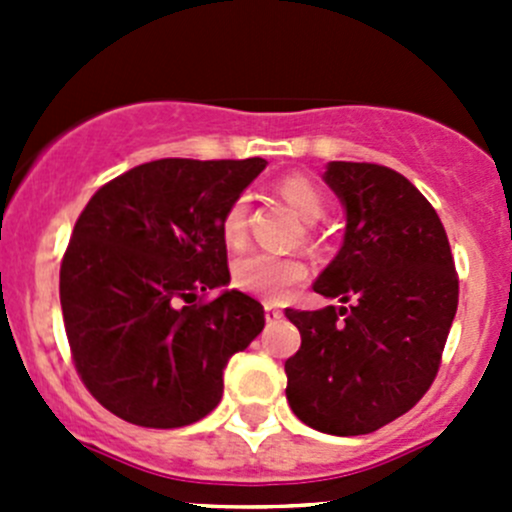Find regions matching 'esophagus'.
I'll return each mask as SVG.
<instances>
[{"mask_svg": "<svg viewBox=\"0 0 512 512\" xmlns=\"http://www.w3.org/2000/svg\"><path fill=\"white\" fill-rule=\"evenodd\" d=\"M265 319L267 322H277V319H282V309L275 307V304H265Z\"/></svg>", "mask_w": 512, "mask_h": 512, "instance_id": "obj_1", "label": "esophagus"}]
</instances>
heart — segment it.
Segmentation results:
<instances>
[{"instance_id":"heart-1","label":"heart","mask_w":512,"mask_h":512,"mask_svg":"<svg viewBox=\"0 0 512 512\" xmlns=\"http://www.w3.org/2000/svg\"><path fill=\"white\" fill-rule=\"evenodd\" d=\"M280 195L297 210L304 223H314V220L322 218V193L304 175H289V178L282 180ZM247 213H250V203H247L245 195L232 200L230 208L225 210L220 230H223V240L230 247H240L245 242ZM304 277H307V267L299 257L275 255V252H250V255L237 257L235 265H232V282H235L237 289L270 299V302L285 297L289 289L304 282Z\"/></svg>"}]
</instances>
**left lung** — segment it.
I'll return each mask as SVG.
<instances>
[{"instance_id":"8db88e82","label":"left lung","mask_w":512,"mask_h":512,"mask_svg":"<svg viewBox=\"0 0 512 512\" xmlns=\"http://www.w3.org/2000/svg\"><path fill=\"white\" fill-rule=\"evenodd\" d=\"M324 180L347 210L344 245L314 292L347 307L285 309L302 347L285 361L294 416L361 436L414 409L433 384L458 307L446 230L411 180L332 160Z\"/></svg>"}]
</instances>
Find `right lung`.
<instances>
[{"mask_svg": "<svg viewBox=\"0 0 512 512\" xmlns=\"http://www.w3.org/2000/svg\"><path fill=\"white\" fill-rule=\"evenodd\" d=\"M267 160H151L98 188L59 275L76 371L111 414L146 428L200 421L223 399V371L265 327L230 282L225 210Z\"/></svg>", "mask_w": 512, "mask_h": 512, "instance_id": "1", "label": "right lung"}]
</instances>
